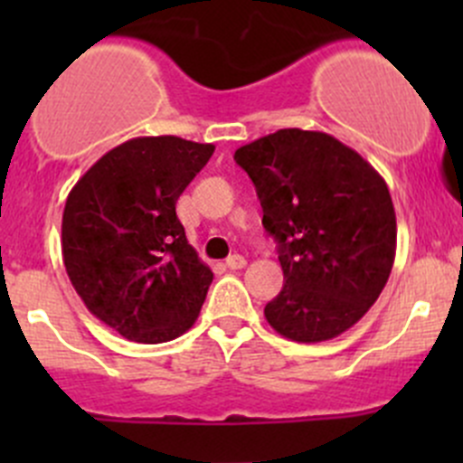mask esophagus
<instances>
[{
    "mask_svg": "<svg viewBox=\"0 0 463 463\" xmlns=\"http://www.w3.org/2000/svg\"><path fill=\"white\" fill-rule=\"evenodd\" d=\"M226 266H228V269H232V270L244 269V266H246V258H244V255H231V258L226 260Z\"/></svg>",
    "mask_w": 463,
    "mask_h": 463,
    "instance_id": "34e87169",
    "label": "esophagus"
}]
</instances>
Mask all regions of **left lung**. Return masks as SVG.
<instances>
[{"instance_id":"left-lung-1","label":"left lung","mask_w":463,"mask_h":463,"mask_svg":"<svg viewBox=\"0 0 463 463\" xmlns=\"http://www.w3.org/2000/svg\"><path fill=\"white\" fill-rule=\"evenodd\" d=\"M235 161L255 184L284 273L266 320L296 343L335 338L392 273L396 214L385 179L331 134L298 128L241 145Z\"/></svg>"}]
</instances>
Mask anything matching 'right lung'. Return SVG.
I'll return each instance as SVG.
<instances>
[{
    "label": "right lung",
    "mask_w": 463,
    "mask_h": 463,
    "mask_svg": "<svg viewBox=\"0 0 463 463\" xmlns=\"http://www.w3.org/2000/svg\"><path fill=\"white\" fill-rule=\"evenodd\" d=\"M213 152L138 137L98 158L69 193L64 269L87 309L123 338L167 343L199 318L213 270L188 244L176 199Z\"/></svg>",
    "instance_id": "add662e5"
}]
</instances>
